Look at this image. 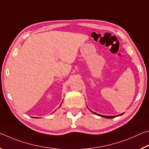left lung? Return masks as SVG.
I'll list each match as a JSON object with an SVG mask.
<instances>
[{"label": "left lung", "instance_id": "8db88e82", "mask_svg": "<svg viewBox=\"0 0 149 149\" xmlns=\"http://www.w3.org/2000/svg\"><path fill=\"white\" fill-rule=\"evenodd\" d=\"M92 113H93L96 114V115L100 116H101V117H103V118H105L111 119V118H116V116H102V115H99V114H97V113H94V112H93V111H92ZM123 113H121V114H120V115H119V116H121V115H123Z\"/></svg>", "mask_w": 149, "mask_h": 149}]
</instances>
